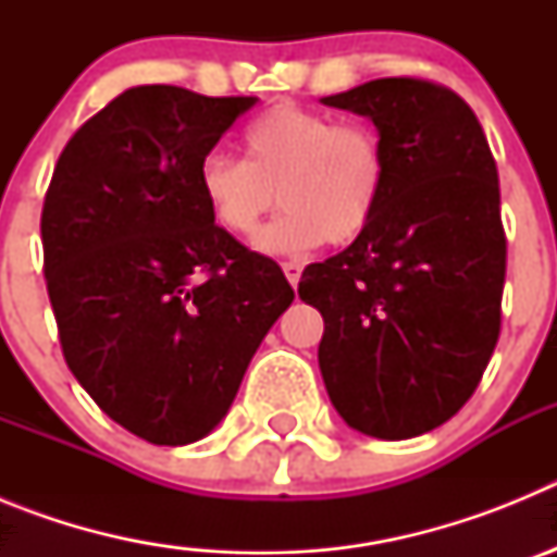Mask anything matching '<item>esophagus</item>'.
Returning a JSON list of instances; mask_svg holds the SVG:
<instances>
[{"mask_svg":"<svg viewBox=\"0 0 557 557\" xmlns=\"http://www.w3.org/2000/svg\"><path fill=\"white\" fill-rule=\"evenodd\" d=\"M282 270H284V275H287V282L293 284V287H298V282H301L304 264H298V262H284Z\"/></svg>","mask_w":557,"mask_h":557,"instance_id":"34e87169","label":"esophagus"}]
</instances>
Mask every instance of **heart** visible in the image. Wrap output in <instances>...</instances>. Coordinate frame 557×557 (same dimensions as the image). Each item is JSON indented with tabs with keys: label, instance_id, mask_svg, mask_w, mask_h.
<instances>
[{
	"label": "heart",
	"instance_id": "b5f03b06",
	"mask_svg": "<svg viewBox=\"0 0 557 557\" xmlns=\"http://www.w3.org/2000/svg\"><path fill=\"white\" fill-rule=\"evenodd\" d=\"M243 147L245 161L209 152L198 175L211 218L228 234L253 239L282 203L287 214L259 245L304 253L321 243H354L376 218L387 152L366 122L278 102L245 127Z\"/></svg>",
	"mask_w": 557,
	"mask_h": 557
}]
</instances>
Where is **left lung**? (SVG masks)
<instances>
[{
    "label": "left lung",
    "instance_id": "8db88e82",
    "mask_svg": "<svg viewBox=\"0 0 557 557\" xmlns=\"http://www.w3.org/2000/svg\"><path fill=\"white\" fill-rule=\"evenodd\" d=\"M371 116L387 152L376 218L304 270L323 314V382L346 424L405 441L446 424L496 348L508 239L499 175L469 102L426 77H382L323 97Z\"/></svg>",
    "mask_w": 557,
    "mask_h": 557
}]
</instances>
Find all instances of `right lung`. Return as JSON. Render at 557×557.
Instances as JSON below:
<instances>
[{"label":"right lung","instance_id":"obj_1","mask_svg":"<svg viewBox=\"0 0 557 557\" xmlns=\"http://www.w3.org/2000/svg\"><path fill=\"white\" fill-rule=\"evenodd\" d=\"M256 97L136 86L83 122L41 209L44 278L69 371L141 441L184 446L223 421L295 293L214 223L200 164Z\"/></svg>","mask_w":557,"mask_h":557}]
</instances>
